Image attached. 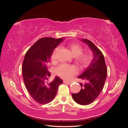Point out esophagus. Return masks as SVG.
Masks as SVG:
<instances>
[{"mask_svg": "<svg viewBox=\"0 0 128 128\" xmlns=\"http://www.w3.org/2000/svg\"><path fill=\"white\" fill-rule=\"evenodd\" d=\"M63 82H64V83H66V84H70L72 83L71 82H68V81L65 80H64L63 81Z\"/></svg>", "mask_w": 128, "mask_h": 128, "instance_id": "esophagus-1", "label": "esophagus"}]
</instances>
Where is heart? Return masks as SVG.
Masks as SVG:
<instances>
[{
  "mask_svg": "<svg viewBox=\"0 0 128 128\" xmlns=\"http://www.w3.org/2000/svg\"><path fill=\"white\" fill-rule=\"evenodd\" d=\"M69 48L74 56H75V61L80 67H86L90 65L94 59L92 54L90 52L83 53V48L80 44L76 42H72L68 45ZM59 49V47H56L51 56L52 61H55L56 59V54ZM77 72L76 68L72 65L61 64L55 69V73L61 78L69 79Z\"/></svg>",
  "mask_w": 128,
  "mask_h": 128,
  "instance_id": "b5f03b06",
  "label": "heart"
}]
</instances>
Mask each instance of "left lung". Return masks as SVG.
<instances>
[{
  "instance_id": "1",
  "label": "left lung",
  "mask_w": 128,
  "mask_h": 128,
  "mask_svg": "<svg viewBox=\"0 0 128 128\" xmlns=\"http://www.w3.org/2000/svg\"><path fill=\"white\" fill-rule=\"evenodd\" d=\"M94 54V58L90 66L78 78L84 80L80 83L81 90L77 94H72V97L77 104L88 105L98 97L102 92L107 76V67L101 51L90 40L83 39Z\"/></svg>"
}]
</instances>
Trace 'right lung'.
Here are the masks:
<instances>
[{"label":"right lung","mask_w":128,"mask_h":128,"mask_svg":"<svg viewBox=\"0 0 128 128\" xmlns=\"http://www.w3.org/2000/svg\"><path fill=\"white\" fill-rule=\"evenodd\" d=\"M63 41L44 37L38 40L26 53L22 64V76L25 86L32 99L40 104L51 102L55 97L62 80L56 76L50 82L48 65L53 50Z\"/></svg>","instance_id":"obj_1"}]
</instances>
